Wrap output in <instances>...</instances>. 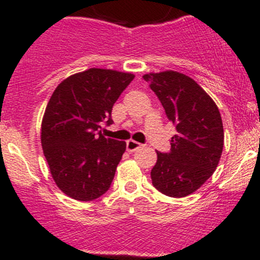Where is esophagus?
Masks as SVG:
<instances>
[{
    "instance_id": "1",
    "label": "esophagus",
    "mask_w": 260,
    "mask_h": 260,
    "mask_svg": "<svg viewBox=\"0 0 260 260\" xmlns=\"http://www.w3.org/2000/svg\"><path fill=\"white\" fill-rule=\"evenodd\" d=\"M141 143H138V142H136V141H128L127 142V151L128 152H135L136 149H138V148H141Z\"/></svg>"
}]
</instances>
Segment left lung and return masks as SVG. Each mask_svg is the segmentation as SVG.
I'll return each mask as SVG.
<instances>
[{"instance_id": "obj_1", "label": "left lung", "mask_w": 260, "mask_h": 260, "mask_svg": "<svg viewBox=\"0 0 260 260\" xmlns=\"http://www.w3.org/2000/svg\"><path fill=\"white\" fill-rule=\"evenodd\" d=\"M143 79L177 131L170 152H157L152 183L165 195L185 198L200 188L219 165L224 147L221 115L210 95L187 75L167 70Z\"/></svg>"}]
</instances>
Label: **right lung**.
I'll return each mask as SVG.
<instances>
[{
	"mask_svg": "<svg viewBox=\"0 0 260 260\" xmlns=\"http://www.w3.org/2000/svg\"><path fill=\"white\" fill-rule=\"evenodd\" d=\"M135 75L91 69L62 80L41 123V145L57 187L79 201L98 199L111 187L125 142L102 135L112 108Z\"/></svg>",
	"mask_w": 260,
	"mask_h": 260,
	"instance_id": "add662e5",
	"label": "right lung"
}]
</instances>
